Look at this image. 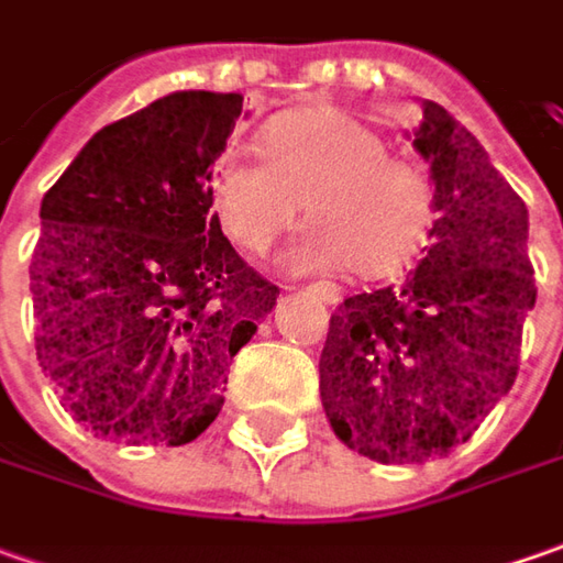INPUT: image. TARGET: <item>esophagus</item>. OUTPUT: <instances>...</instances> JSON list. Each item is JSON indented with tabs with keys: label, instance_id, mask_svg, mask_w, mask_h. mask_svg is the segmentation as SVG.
Listing matches in <instances>:
<instances>
[{
	"label": "esophagus",
	"instance_id": "obj_1",
	"mask_svg": "<svg viewBox=\"0 0 563 563\" xmlns=\"http://www.w3.org/2000/svg\"><path fill=\"white\" fill-rule=\"evenodd\" d=\"M308 289H311L314 296H320L323 305H340L342 299V292L333 286V283H314V286H308Z\"/></svg>",
	"mask_w": 563,
	"mask_h": 563
}]
</instances>
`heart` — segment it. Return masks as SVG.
Here are the masks:
<instances>
[{
    "label": "heart",
    "mask_w": 563,
    "mask_h": 563,
    "mask_svg": "<svg viewBox=\"0 0 563 563\" xmlns=\"http://www.w3.org/2000/svg\"><path fill=\"white\" fill-rule=\"evenodd\" d=\"M264 158L223 152L211 208L233 243L262 255L299 208L311 230L292 262L301 271L349 267L393 277L433 227V192L415 165L389 158L377 130L345 114H283L264 130Z\"/></svg>",
    "instance_id": "1"
}]
</instances>
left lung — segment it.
Listing matches in <instances>:
<instances>
[{
    "mask_svg": "<svg viewBox=\"0 0 563 563\" xmlns=\"http://www.w3.org/2000/svg\"><path fill=\"white\" fill-rule=\"evenodd\" d=\"M408 136L430 165V245L398 286L345 299L320 352L333 433L377 464H420L467 442L517 377L536 305L530 214L474 133L420 102Z\"/></svg>",
    "mask_w": 563,
    "mask_h": 563,
    "instance_id": "left-lung-1",
    "label": "left lung"
}]
</instances>
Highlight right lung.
Listing matches in <instances>:
<instances>
[{
  "mask_svg": "<svg viewBox=\"0 0 563 563\" xmlns=\"http://www.w3.org/2000/svg\"><path fill=\"white\" fill-rule=\"evenodd\" d=\"M240 92L180 89L92 133L40 205L36 358L89 433L186 445L280 289L236 255L211 174Z\"/></svg>",
  "mask_w": 563,
  "mask_h": 563,
  "instance_id": "1",
  "label": "right lung"
}]
</instances>
